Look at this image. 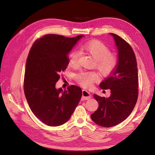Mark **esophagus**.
<instances>
[{
  "instance_id": "1",
  "label": "esophagus",
  "mask_w": 155,
  "mask_h": 155,
  "mask_svg": "<svg viewBox=\"0 0 155 155\" xmlns=\"http://www.w3.org/2000/svg\"><path fill=\"white\" fill-rule=\"evenodd\" d=\"M83 96L81 97L82 100H87L91 97V93L86 90H83Z\"/></svg>"
}]
</instances>
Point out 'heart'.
Listing matches in <instances>:
<instances>
[{"instance_id": "heart-1", "label": "heart", "mask_w": 155, "mask_h": 155, "mask_svg": "<svg viewBox=\"0 0 155 155\" xmlns=\"http://www.w3.org/2000/svg\"><path fill=\"white\" fill-rule=\"evenodd\" d=\"M83 52L91 55L94 59L95 68L102 75H107L115 68L118 62V58L114 53L110 52L109 48L98 40H91L80 46ZM80 54L73 50L69 54L68 64L70 67H76ZM75 78L81 85L88 87L99 79V76L95 72H80L75 75Z\"/></svg>"}]
</instances>
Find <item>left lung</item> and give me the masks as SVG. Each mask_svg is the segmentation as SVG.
Returning a JSON list of instances; mask_svg holds the SVG:
<instances>
[{"instance_id": "8db88e82", "label": "left lung", "mask_w": 155, "mask_h": 155, "mask_svg": "<svg viewBox=\"0 0 155 155\" xmlns=\"http://www.w3.org/2000/svg\"><path fill=\"white\" fill-rule=\"evenodd\" d=\"M118 51V63L110 76L100 86L110 89L109 97L94 94L99 107L91 115L94 122L110 127L122 122L130 115L137 104L138 94L137 63L131 46L120 36L111 34Z\"/></svg>"}]
</instances>
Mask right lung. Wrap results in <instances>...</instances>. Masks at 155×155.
<instances>
[{
    "label": "right lung",
    "mask_w": 155,
    "mask_h": 155,
    "mask_svg": "<svg viewBox=\"0 0 155 155\" xmlns=\"http://www.w3.org/2000/svg\"><path fill=\"white\" fill-rule=\"evenodd\" d=\"M83 37L45 35L35 41L30 50L25 74V94L33 113L48 126L66 123L80 101V87L71 85L63 91L56 88L55 84L59 73L68 66L70 51Z\"/></svg>",
    "instance_id": "right-lung-1"
}]
</instances>
